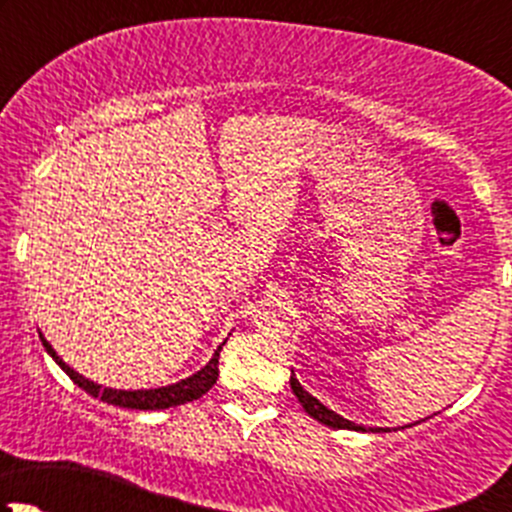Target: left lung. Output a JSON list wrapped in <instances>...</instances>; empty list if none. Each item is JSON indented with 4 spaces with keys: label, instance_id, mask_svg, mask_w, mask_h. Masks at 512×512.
Returning a JSON list of instances; mask_svg holds the SVG:
<instances>
[{
    "label": "left lung",
    "instance_id": "1",
    "mask_svg": "<svg viewBox=\"0 0 512 512\" xmlns=\"http://www.w3.org/2000/svg\"><path fill=\"white\" fill-rule=\"evenodd\" d=\"M289 386H292L294 396H297V401H299V404H302V409L307 411V414L312 416V418H317L319 423H324V426H329V428H349V431H371V433L391 431V428H371V426L364 428V426H359V423L347 421V418H344V416L334 414V411L327 409V406H324L322 401H317L312 394H309V391L302 389V384H299V381H297L294 371H292V376H289ZM411 426H416V423H411Z\"/></svg>",
    "mask_w": 512,
    "mask_h": 512
}]
</instances>
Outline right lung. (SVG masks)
I'll return each instance as SVG.
<instances>
[{"instance_id": "obj_1", "label": "right lung", "mask_w": 512, "mask_h": 512, "mask_svg": "<svg viewBox=\"0 0 512 512\" xmlns=\"http://www.w3.org/2000/svg\"><path fill=\"white\" fill-rule=\"evenodd\" d=\"M41 337V334H39ZM41 344H44V349L49 352L51 359L56 361V364L61 366V369L66 371V374L71 376V381H74L79 389H84L86 394H91L94 399H101L106 401V404L111 406H121V409H138V411H160V409H170V406H180V404H188V401H195L200 399L203 394H208L210 389H213V384L218 381V359H220V349H223V344H220L218 349H215L213 359L208 361V364L203 366L200 371H195L193 376H188V379H180L178 384H170V386H160V389H141V391H123V389H108V386H101V384H94V381H89L86 376H81L79 371L71 369L66 361H61V356L54 352V347H51L49 342H46L44 337H41Z\"/></svg>"}]
</instances>
